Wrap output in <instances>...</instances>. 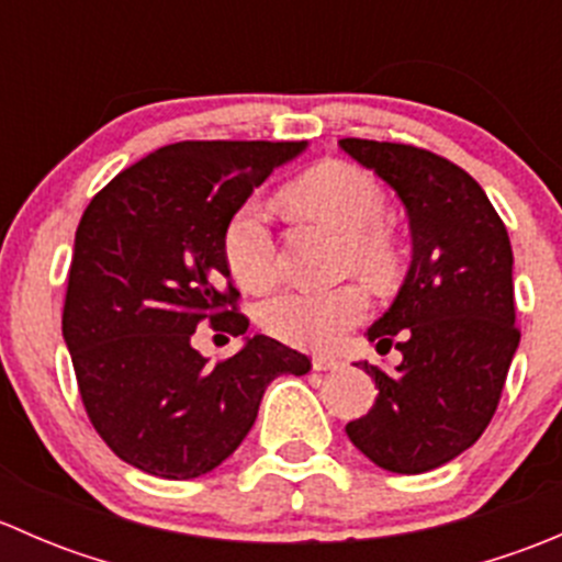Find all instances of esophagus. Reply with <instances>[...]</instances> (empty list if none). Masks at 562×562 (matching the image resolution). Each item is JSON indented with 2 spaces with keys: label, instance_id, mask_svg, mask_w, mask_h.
I'll return each mask as SVG.
<instances>
[{
  "label": "esophagus",
  "instance_id": "esophagus-1",
  "mask_svg": "<svg viewBox=\"0 0 562 562\" xmlns=\"http://www.w3.org/2000/svg\"><path fill=\"white\" fill-rule=\"evenodd\" d=\"M313 367L317 372H334V370H342V359H334V356H315Z\"/></svg>",
  "mask_w": 562,
  "mask_h": 562
}]
</instances>
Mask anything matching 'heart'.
<instances>
[{"instance_id":"obj_1","label":"heart","mask_w":562,"mask_h":562,"mask_svg":"<svg viewBox=\"0 0 562 562\" xmlns=\"http://www.w3.org/2000/svg\"><path fill=\"white\" fill-rule=\"evenodd\" d=\"M282 201L293 212L317 220L345 236L342 263L364 280L386 285L396 274V247L383 228L386 192L375 179L348 162H323L285 187ZM223 255L231 274L247 291H263L277 280L280 258L269 214L247 201L231 214L223 231ZM370 313V299L359 285L334 291H282L263 304L260 321L271 337L296 348H334Z\"/></svg>"}]
</instances>
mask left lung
<instances>
[{"mask_svg":"<svg viewBox=\"0 0 562 562\" xmlns=\"http://www.w3.org/2000/svg\"><path fill=\"white\" fill-rule=\"evenodd\" d=\"M345 155L396 192L411 220L413 255L391 307L367 328L402 364L375 381L370 413L345 427L350 443L391 473H427L481 438L519 348L514 252L479 181L427 149L342 138Z\"/></svg>","mask_w":562,"mask_h":562,"instance_id":"obj_1","label":"left lung"}]
</instances>
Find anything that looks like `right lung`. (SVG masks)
<instances>
[{
    "instance_id": "obj_1",
    "label": "right lung",
    "mask_w": 562,
    "mask_h": 562,
    "mask_svg": "<svg viewBox=\"0 0 562 562\" xmlns=\"http://www.w3.org/2000/svg\"><path fill=\"white\" fill-rule=\"evenodd\" d=\"M304 149L181 140L119 173L83 212L61 334L94 429L133 468L171 481L209 473L247 438L266 386L313 367L266 334L214 367L192 348L206 317L247 331L223 231L252 187Z\"/></svg>"
}]
</instances>
